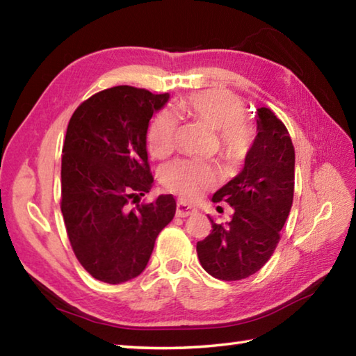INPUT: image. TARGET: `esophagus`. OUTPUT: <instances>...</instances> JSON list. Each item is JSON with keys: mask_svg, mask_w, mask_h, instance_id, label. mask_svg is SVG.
Masks as SVG:
<instances>
[{"mask_svg": "<svg viewBox=\"0 0 356 356\" xmlns=\"http://www.w3.org/2000/svg\"><path fill=\"white\" fill-rule=\"evenodd\" d=\"M196 210L193 209L191 206H186L185 202H177L176 206V216H180V218H185V216H190L195 213Z\"/></svg>", "mask_w": 356, "mask_h": 356, "instance_id": "1", "label": "esophagus"}]
</instances>
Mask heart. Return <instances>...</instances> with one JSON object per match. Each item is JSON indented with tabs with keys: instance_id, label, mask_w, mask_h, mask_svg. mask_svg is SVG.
I'll use <instances>...</instances> for the list:
<instances>
[{
	"instance_id": "1",
	"label": "heart",
	"mask_w": 356,
	"mask_h": 356,
	"mask_svg": "<svg viewBox=\"0 0 356 356\" xmlns=\"http://www.w3.org/2000/svg\"><path fill=\"white\" fill-rule=\"evenodd\" d=\"M176 114L213 130L216 154L229 165L242 161L256 140L254 125L245 120L243 102L221 89L191 94L179 102ZM177 122L171 113L156 114L147 130V147L155 159L170 155L176 143ZM161 184L184 200H196L213 182L215 168L204 160L179 159L163 166Z\"/></svg>"
}]
</instances>
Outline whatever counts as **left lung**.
I'll return each instance as SVG.
<instances>
[{
  "instance_id": "left-lung-1",
  "label": "left lung",
  "mask_w": 356,
  "mask_h": 356,
  "mask_svg": "<svg viewBox=\"0 0 356 356\" xmlns=\"http://www.w3.org/2000/svg\"><path fill=\"white\" fill-rule=\"evenodd\" d=\"M257 136L242 172L215 193L234 213L226 225L197 242L202 268L221 281H238L259 272L280 243V231L291 212L295 149L286 125L270 108L257 110Z\"/></svg>"
}]
</instances>
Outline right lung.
I'll list each match as a JSON object with an SVG mask.
<instances>
[{
  "label": "right lung",
  "instance_id": "obj_1",
  "mask_svg": "<svg viewBox=\"0 0 356 356\" xmlns=\"http://www.w3.org/2000/svg\"><path fill=\"white\" fill-rule=\"evenodd\" d=\"M170 94L114 86L72 114L63 146L61 212L78 262L92 278L120 284L149 262L155 238L176 213L172 195L152 202L146 135Z\"/></svg>",
  "mask_w": 356,
  "mask_h": 356
}]
</instances>
